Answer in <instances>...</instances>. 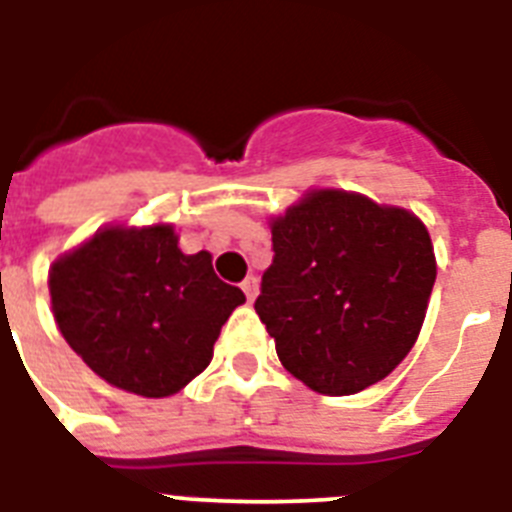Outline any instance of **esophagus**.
Returning a JSON list of instances; mask_svg holds the SVG:
<instances>
[{"label":"esophagus","instance_id":"1","mask_svg":"<svg viewBox=\"0 0 512 512\" xmlns=\"http://www.w3.org/2000/svg\"><path fill=\"white\" fill-rule=\"evenodd\" d=\"M242 292L247 294V299L252 302V299L257 297V278L255 276H247L244 278V284H242Z\"/></svg>","mask_w":512,"mask_h":512}]
</instances>
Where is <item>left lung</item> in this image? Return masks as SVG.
Here are the masks:
<instances>
[{
    "mask_svg": "<svg viewBox=\"0 0 512 512\" xmlns=\"http://www.w3.org/2000/svg\"><path fill=\"white\" fill-rule=\"evenodd\" d=\"M273 263L255 310L286 371L344 397L413 350L436 278L421 218L344 189H310L270 218Z\"/></svg>",
    "mask_w": 512,
    "mask_h": 512,
    "instance_id": "left-lung-1",
    "label": "left lung"
}]
</instances>
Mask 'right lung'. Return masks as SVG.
<instances>
[{"instance_id":"right-lung-1","label":"right lung","mask_w":512,"mask_h":512,"mask_svg":"<svg viewBox=\"0 0 512 512\" xmlns=\"http://www.w3.org/2000/svg\"><path fill=\"white\" fill-rule=\"evenodd\" d=\"M60 334L107 384L170 397L213 360L220 328L244 305L213 255H184L176 228L105 226L49 268Z\"/></svg>"}]
</instances>
